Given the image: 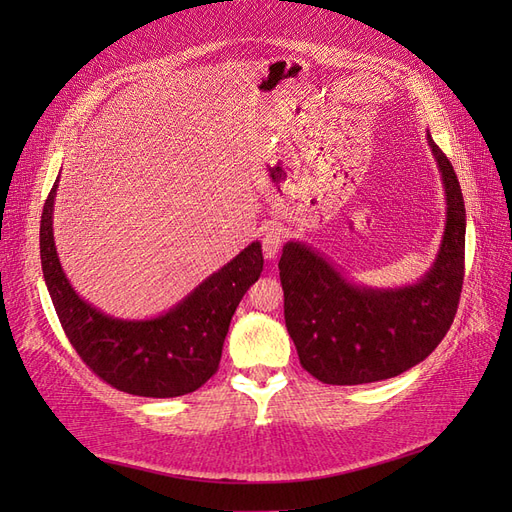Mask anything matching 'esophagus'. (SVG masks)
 I'll list each match as a JSON object with an SVG mask.
<instances>
[{"label":"esophagus","mask_w":512,"mask_h":512,"mask_svg":"<svg viewBox=\"0 0 512 512\" xmlns=\"http://www.w3.org/2000/svg\"><path fill=\"white\" fill-rule=\"evenodd\" d=\"M284 243V232L280 226H267L262 230V252H265V258H275L280 247Z\"/></svg>","instance_id":"esophagus-1"}]
</instances>
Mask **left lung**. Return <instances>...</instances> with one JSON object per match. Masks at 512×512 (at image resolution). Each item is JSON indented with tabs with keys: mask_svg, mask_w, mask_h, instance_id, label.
<instances>
[{
	"mask_svg": "<svg viewBox=\"0 0 512 512\" xmlns=\"http://www.w3.org/2000/svg\"><path fill=\"white\" fill-rule=\"evenodd\" d=\"M427 143L442 173L446 226L431 269L412 286H354L312 247L288 241L280 258L286 329L303 369L324 384H367L425 361L451 329L463 286L466 205L453 164Z\"/></svg>",
	"mask_w": 512,
	"mask_h": 512,
	"instance_id": "8db88e82",
	"label": "left lung"
}]
</instances>
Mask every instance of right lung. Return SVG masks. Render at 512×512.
<instances>
[{"instance_id": "add662e5", "label": "right lung", "mask_w": 512, "mask_h": 512, "mask_svg": "<svg viewBox=\"0 0 512 512\" xmlns=\"http://www.w3.org/2000/svg\"><path fill=\"white\" fill-rule=\"evenodd\" d=\"M57 181L42 209L40 260L72 348L98 378L123 393L179 397L200 389L218 371L232 314L260 277L265 262L260 243L247 245L166 314L151 320H119L85 303L59 265L53 239Z\"/></svg>"}]
</instances>
